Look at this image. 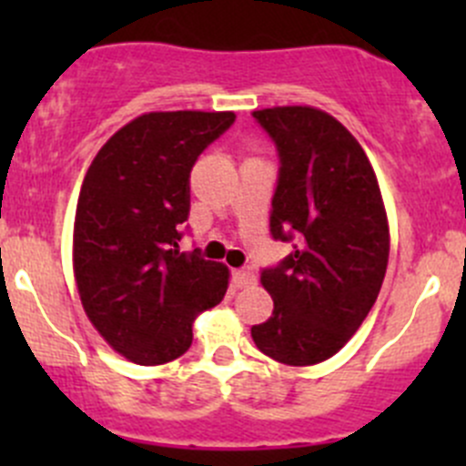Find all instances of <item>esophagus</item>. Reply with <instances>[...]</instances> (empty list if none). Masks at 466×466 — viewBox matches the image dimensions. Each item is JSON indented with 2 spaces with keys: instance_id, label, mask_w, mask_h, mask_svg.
<instances>
[{
  "instance_id": "1",
  "label": "esophagus",
  "mask_w": 466,
  "mask_h": 466,
  "mask_svg": "<svg viewBox=\"0 0 466 466\" xmlns=\"http://www.w3.org/2000/svg\"><path fill=\"white\" fill-rule=\"evenodd\" d=\"M232 281L237 289H248V286H252L257 281L255 272L250 270H232Z\"/></svg>"
}]
</instances>
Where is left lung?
<instances>
[{
  "label": "left lung",
  "mask_w": 466,
  "mask_h": 466,
  "mask_svg": "<svg viewBox=\"0 0 466 466\" xmlns=\"http://www.w3.org/2000/svg\"><path fill=\"white\" fill-rule=\"evenodd\" d=\"M279 150L270 232L293 255L261 272L275 309L252 327L266 356L293 368L331 359L372 311L390 257L377 173L354 135L311 106L252 112Z\"/></svg>",
  "instance_id": "8db88e82"
}]
</instances>
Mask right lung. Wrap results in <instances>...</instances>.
Segmentation results:
<instances>
[{
    "label": "right lung",
    "mask_w": 466,
    "mask_h": 466,
    "mask_svg": "<svg viewBox=\"0 0 466 466\" xmlns=\"http://www.w3.org/2000/svg\"><path fill=\"white\" fill-rule=\"evenodd\" d=\"M234 119V112H146L101 146L83 177L74 279L89 322L133 363L180 359L196 318L228 290V266L180 252L177 228L189 216L191 167Z\"/></svg>",
    "instance_id": "1"
}]
</instances>
